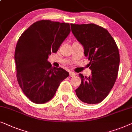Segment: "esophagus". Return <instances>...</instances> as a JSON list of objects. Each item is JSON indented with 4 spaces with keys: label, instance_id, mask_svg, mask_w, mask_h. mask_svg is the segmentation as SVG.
Returning a JSON list of instances; mask_svg holds the SVG:
<instances>
[{
    "label": "esophagus",
    "instance_id": "1",
    "mask_svg": "<svg viewBox=\"0 0 132 132\" xmlns=\"http://www.w3.org/2000/svg\"><path fill=\"white\" fill-rule=\"evenodd\" d=\"M76 76V73H74L73 71H70V77H75Z\"/></svg>",
    "mask_w": 132,
    "mask_h": 132
}]
</instances>
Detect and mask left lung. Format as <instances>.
Returning <instances> with one entry per match:
<instances>
[{
    "label": "left lung",
    "mask_w": 132,
    "mask_h": 132,
    "mask_svg": "<svg viewBox=\"0 0 132 132\" xmlns=\"http://www.w3.org/2000/svg\"><path fill=\"white\" fill-rule=\"evenodd\" d=\"M71 28L90 61L92 73L88 77L79 74L81 84L76 94L85 103H98L108 96L116 81L120 64L118 47L109 32L98 25L71 24Z\"/></svg>",
    "instance_id": "1"
}]
</instances>
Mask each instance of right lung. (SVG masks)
Returning a JSON list of instances; mask_svg holds the SVG:
<instances>
[{
    "mask_svg": "<svg viewBox=\"0 0 132 132\" xmlns=\"http://www.w3.org/2000/svg\"><path fill=\"white\" fill-rule=\"evenodd\" d=\"M69 23L50 20L34 23L21 34L15 50L17 78L21 89L32 102L43 104L55 95L69 73L53 67L48 56L56 53L70 33Z\"/></svg>",
    "mask_w": 132,
    "mask_h": 132,
    "instance_id": "right-lung-1",
    "label": "right lung"
}]
</instances>
